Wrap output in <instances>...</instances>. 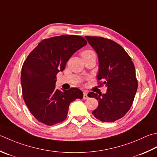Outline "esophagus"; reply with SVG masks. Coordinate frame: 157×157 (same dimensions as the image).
I'll return each mask as SVG.
<instances>
[{"label":"esophagus","instance_id":"34e87169","mask_svg":"<svg viewBox=\"0 0 157 157\" xmlns=\"http://www.w3.org/2000/svg\"><path fill=\"white\" fill-rule=\"evenodd\" d=\"M88 97L87 91H84V96H83V99H88Z\"/></svg>","mask_w":157,"mask_h":157}]
</instances>
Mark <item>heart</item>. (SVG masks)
I'll list each match as a JSON object with an SVG mask.
<instances>
[{
    "label": "heart",
    "mask_w": 157,
    "mask_h": 157,
    "mask_svg": "<svg viewBox=\"0 0 157 157\" xmlns=\"http://www.w3.org/2000/svg\"><path fill=\"white\" fill-rule=\"evenodd\" d=\"M93 55H95L94 52L92 50H84L81 53V56L83 58L84 57H87V56H93Z\"/></svg>",
    "instance_id": "obj_1"
}]
</instances>
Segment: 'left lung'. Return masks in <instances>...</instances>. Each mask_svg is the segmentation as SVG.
<instances>
[{
  "label": "left lung",
  "mask_w": 157,
  "mask_h": 157,
  "mask_svg": "<svg viewBox=\"0 0 157 157\" xmlns=\"http://www.w3.org/2000/svg\"><path fill=\"white\" fill-rule=\"evenodd\" d=\"M85 38L98 55V80L107 87L105 94H88L99 102L92 113L102 122H114L123 117L133 102L138 85L135 66L129 55L115 41L101 36Z\"/></svg>",
  "instance_id": "left-lung-1"
}]
</instances>
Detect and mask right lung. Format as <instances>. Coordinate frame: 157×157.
<instances>
[{"instance_id": "add662e5", "label": "right lung", "mask_w": 157, "mask_h": 157, "mask_svg": "<svg viewBox=\"0 0 157 157\" xmlns=\"http://www.w3.org/2000/svg\"><path fill=\"white\" fill-rule=\"evenodd\" d=\"M87 44L78 35L45 39L30 52L21 67L22 95L30 113L38 121L52 126L66 119L72 101L83 98L78 88H56V75L63 71L72 55Z\"/></svg>"}]
</instances>
